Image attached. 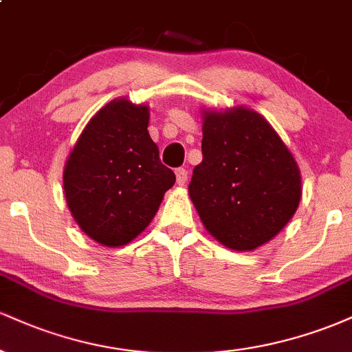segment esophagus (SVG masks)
Wrapping results in <instances>:
<instances>
[{"mask_svg": "<svg viewBox=\"0 0 352 352\" xmlns=\"http://www.w3.org/2000/svg\"><path fill=\"white\" fill-rule=\"evenodd\" d=\"M175 177H177V184L185 185V182H187V179H188V172L185 170L184 167H180L175 170Z\"/></svg>", "mask_w": 352, "mask_h": 352, "instance_id": "1", "label": "esophagus"}]
</instances>
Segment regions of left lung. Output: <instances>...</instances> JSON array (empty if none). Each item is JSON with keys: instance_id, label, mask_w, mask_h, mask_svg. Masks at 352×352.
<instances>
[{"instance_id": "left-lung-1", "label": "left lung", "mask_w": 352, "mask_h": 352, "mask_svg": "<svg viewBox=\"0 0 352 352\" xmlns=\"http://www.w3.org/2000/svg\"><path fill=\"white\" fill-rule=\"evenodd\" d=\"M204 160L190 199L221 245L252 252L292 220L301 200L296 160L268 120L246 107L204 112Z\"/></svg>"}]
</instances>
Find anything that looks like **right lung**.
I'll return each mask as SVG.
<instances>
[{"mask_svg":"<svg viewBox=\"0 0 352 352\" xmlns=\"http://www.w3.org/2000/svg\"><path fill=\"white\" fill-rule=\"evenodd\" d=\"M147 127V106L116 99L89 120L67 157V207L80 230L104 246L140 235L175 184Z\"/></svg>","mask_w":352,"mask_h":352,"instance_id":"right-lung-1","label":"right lung"}]
</instances>
